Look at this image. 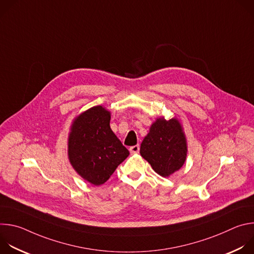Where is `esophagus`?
<instances>
[{
  "label": "esophagus",
  "mask_w": 254,
  "mask_h": 254,
  "mask_svg": "<svg viewBox=\"0 0 254 254\" xmlns=\"http://www.w3.org/2000/svg\"><path fill=\"white\" fill-rule=\"evenodd\" d=\"M130 154H137L139 152V146L138 144H135V146H132L129 148Z\"/></svg>",
  "instance_id": "esophagus-1"
}]
</instances>
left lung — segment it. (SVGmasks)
Listing matches in <instances>:
<instances>
[{
	"label": "left lung",
	"mask_w": 254,
	"mask_h": 254,
	"mask_svg": "<svg viewBox=\"0 0 254 254\" xmlns=\"http://www.w3.org/2000/svg\"><path fill=\"white\" fill-rule=\"evenodd\" d=\"M187 140L177 119L159 118L140 143V156L162 177H169L184 165Z\"/></svg>",
	"instance_id": "1"
}]
</instances>
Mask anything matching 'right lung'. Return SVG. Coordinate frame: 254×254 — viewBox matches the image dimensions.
I'll return each instance as SVG.
<instances>
[{"mask_svg": "<svg viewBox=\"0 0 254 254\" xmlns=\"http://www.w3.org/2000/svg\"><path fill=\"white\" fill-rule=\"evenodd\" d=\"M110 122V112L101 105L93 106L73 121L68 136L70 164L94 186L105 183L129 155Z\"/></svg>", "mask_w": 254, "mask_h": 254, "instance_id": "obj_1", "label": "right lung"}]
</instances>
